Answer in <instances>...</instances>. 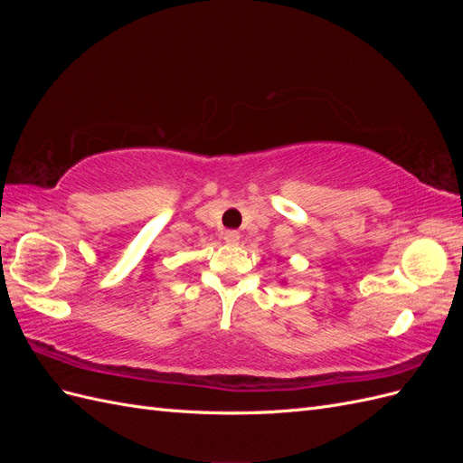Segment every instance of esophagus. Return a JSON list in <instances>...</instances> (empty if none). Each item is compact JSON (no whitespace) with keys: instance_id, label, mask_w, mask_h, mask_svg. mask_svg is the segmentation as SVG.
I'll use <instances>...</instances> for the list:
<instances>
[{"instance_id":"34e87169","label":"esophagus","mask_w":463,"mask_h":463,"mask_svg":"<svg viewBox=\"0 0 463 463\" xmlns=\"http://www.w3.org/2000/svg\"><path fill=\"white\" fill-rule=\"evenodd\" d=\"M222 235H223V241H226L228 245H237V243H240V240H241L240 232H235V230H226Z\"/></svg>"}]
</instances>
